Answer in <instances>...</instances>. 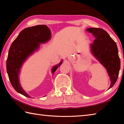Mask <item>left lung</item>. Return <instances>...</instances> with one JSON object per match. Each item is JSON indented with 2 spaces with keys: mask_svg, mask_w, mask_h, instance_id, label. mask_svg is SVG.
Returning <instances> with one entry per match:
<instances>
[{
  "mask_svg": "<svg viewBox=\"0 0 124 124\" xmlns=\"http://www.w3.org/2000/svg\"><path fill=\"white\" fill-rule=\"evenodd\" d=\"M86 31L95 37L93 43L90 44L91 52L107 70L110 80L109 89L116 83L120 69L116 44L102 28H89L86 29Z\"/></svg>",
  "mask_w": 124,
  "mask_h": 124,
  "instance_id": "1",
  "label": "left lung"
}]
</instances>
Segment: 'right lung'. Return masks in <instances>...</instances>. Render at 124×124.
Listing matches in <instances>:
<instances>
[{"mask_svg":"<svg viewBox=\"0 0 124 124\" xmlns=\"http://www.w3.org/2000/svg\"><path fill=\"white\" fill-rule=\"evenodd\" d=\"M51 38V31L46 25L28 27L20 33L10 47L7 61V70L10 81L17 92L26 97L31 98L20 84L21 68L27 58L39 49L40 44L46 43ZM62 62L61 60L58 64L52 67V74Z\"/></svg>","mask_w":124,"mask_h":124,"instance_id":"1","label":"right lung"}]
</instances>
